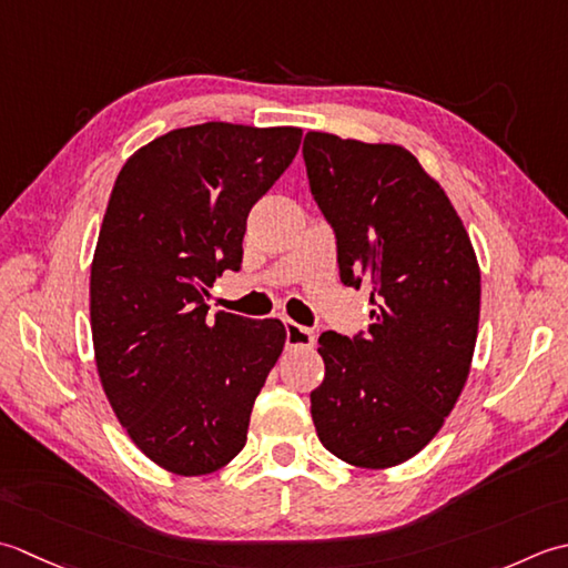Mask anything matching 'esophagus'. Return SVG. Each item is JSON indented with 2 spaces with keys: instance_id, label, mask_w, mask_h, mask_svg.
Here are the masks:
<instances>
[{
  "instance_id": "1",
  "label": "esophagus",
  "mask_w": 568,
  "mask_h": 568,
  "mask_svg": "<svg viewBox=\"0 0 568 568\" xmlns=\"http://www.w3.org/2000/svg\"><path fill=\"white\" fill-rule=\"evenodd\" d=\"M286 348H314L316 343V333L306 328V326H298L294 321H286Z\"/></svg>"
}]
</instances>
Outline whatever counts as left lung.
<instances>
[{
  "label": "left lung",
  "instance_id": "1",
  "mask_svg": "<svg viewBox=\"0 0 568 568\" xmlns=\"http://www.w3.org/2000/svg\"><path fill=\"white\" fill-rule=\"evenodd\" d=\"M304 161L338 240L341 280L365 284L375 306L365 335L318 338L316 434L351 466H399L466 387L480 318L476 250L442 183L404 146L308 132Z\"/></svg>",
  "mask_w": 568,
  "mask_h": 568
}]
</instances>
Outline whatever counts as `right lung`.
Wrapping results in <instances>:
<instances>
[{
  "label": "right lung",
  "mask_w": 568,
  "mask_h": 568,
  "mask_svg": "<svg viewBox=\"0 0 568 568\" xmlns=\"http://www.w3.org/2000/svg\"><path fill=\"white\" fill-rule=\"evenodd\" d=\"M298 126L205 122L126 159L90 267L100 385L126 436L173 476H207L247 442L252 404L286 343L282 321L217 311L252 205L292 164Z\"/></svg>",
  "instance_id": "1"
}]
</instances>
